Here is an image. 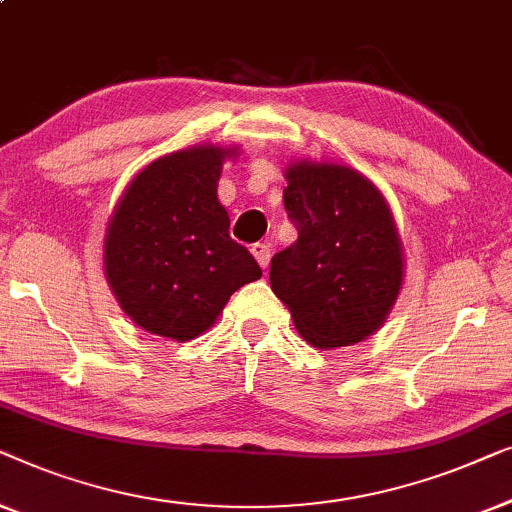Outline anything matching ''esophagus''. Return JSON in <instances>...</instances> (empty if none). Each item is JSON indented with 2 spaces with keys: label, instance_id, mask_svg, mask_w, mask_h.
I'll use <instances>...</instances> for the list:
<instances>
[{
  "label": "esophagus",
  "instance_id": "1",
  "mask_svg": "<svg viewBox=\"0 0 512 512\" xmlns=\"http://www.w3.org/2000/svg\"><path fill=\"white\" fill-rule=\"evenodd\" d=\"M250 250H253V255L259 262V266L266 269V266H269V262H271V246H269V243H255V246Z\"/></svg>",
  "mask_w": 512,
  "mask_h": 512
}]
</instances>
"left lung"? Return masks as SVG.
Segmentation results:
<instances>
[{
    "label": "left lung",
    "mask_w": 512,
    "mask_h": 512,
    "mask_svg": "<svg viewBox=\"0 0 512 512\" xmlns=\"http://www.w3.org/2000/svg\"><path fill=\"white\" fill-rule=\"evenodd\" d=\"M297 241L271 259V290L315 348L371 336L397 299L401 241L383 194L355 169L299 162L283 192Z\"/></svg>",
    "instance_id": "left-lung-1"
}]
</instances>
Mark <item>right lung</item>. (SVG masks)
I'll list each match as a JSON object with an SVG mask.
<instances>
[{"mask_svg": "<svg viewBox=\"0 0 512 512\" xmlns=\"http://www.w3.org/2000/svg\"><path fill=\"white\" fill-rule=\"evenodd\" d=\"M232 150L187 148L148 164L115 208L104 266L120 306L150 334L187 341L213 325L229 297L262 278L229 236L218 201Z\"/></svg>", "mask_w": 512, "mask_h": 512, "instance_id": "right-lung-1", "label": "right lung"}]
</instances>
